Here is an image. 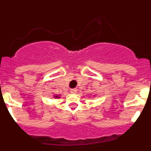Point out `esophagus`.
<instances>
[{"label": "esophagus", "mask_w": 151, "mask_h": 151, "mask_svg": "<svg viewBox=\"0 0 151 151\" xmlns=\"http://www.w3.org/2000/svg\"><path fill=\"white\" fill-rule=\"evenodd\" d=\"M76 92H77L76 88H73V89H71V90H70V93H71V94H76Z\"/></svg>", "instance_id": "1"}]
</instances>
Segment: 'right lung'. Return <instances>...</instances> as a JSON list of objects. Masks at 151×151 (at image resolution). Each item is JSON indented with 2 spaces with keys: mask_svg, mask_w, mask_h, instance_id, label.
Here are the masks:
<instances>
[{
  "mask_svg": "<svg viewBox=\"0 0 151 151\" xmlns=\"http://www.w3.org/2000/svg\"><path fill=\"white\" fill-rule=\"evenodd\" d=\"M60 97L59 94H57V95H54V99H58V98H60Z\"/></svg>",
  "mask_w": 151,
  "mask_h": 151,
  "instance_id": "right-lung-1",
  "label": "right lung"
}]
</instances>
